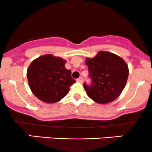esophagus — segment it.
<instances>
[{"mask_svg":"<svg viewBox=\"0 0 152 152\" xmlns=\"http://www.w3.org/2000/svg\"><path fill=\"white\" fill-rule=\"evenodd\" d=\"M77 82H79V83H82L83 82V78L81 77H80L79 78H77Z\"/></svg>","mask_w":152,"mask_h":152,"instance_id":"34e87169","label":"esophagus"}]
</instances>
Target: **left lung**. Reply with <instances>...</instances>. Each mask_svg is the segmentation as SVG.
<instances>
[{
  "label": "left lung",
  "instance_id": "8db88e82",
  "mask_svg": "<svg viewBox=\"0 0 152 152\" xmlns=\"http://www.w3.org/2000/svg\"><path fill=\"white\" fill-rule=\"evenodd\" d=\"M91 84H83L86 94L100 104L116 100L126 84L129 68L123 58L109 52H99L93 58H87Z\"/></svg>",
  "mask_w": 152,
  "mask_h": 152
}]
</instances>
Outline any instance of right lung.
I'll return each mask as SVG.
<instances>
[{
	"instance_id": "right-lung-1",
	"label": "right lung",
	"mask_w": 152,
	"mask_h": 152,
	"mask_svg": "<svg viewBox=\"0 0 152 152\" xmlns=\"http://www.w3.org/2000/svg\"><path fill=\"white\" fill-rule=\"evenodd\" d=\"M66 61L52 55H42L31 63L27 69L28 86L41 101L55 103L69 93L76 82L70 70L65 68Z\"/></svg>"
}]
</instances>
